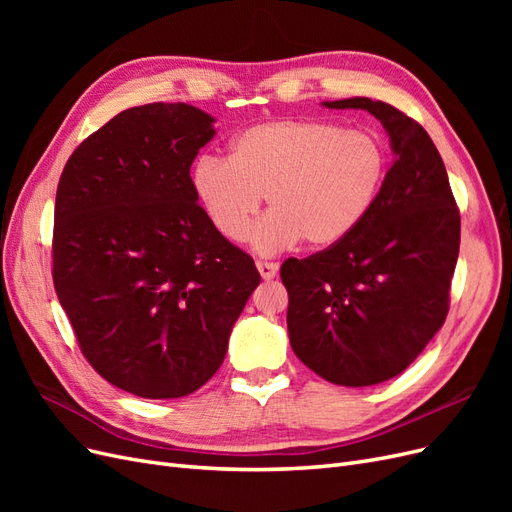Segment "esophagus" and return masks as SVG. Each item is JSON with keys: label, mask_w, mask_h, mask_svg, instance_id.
Returning a JSON list of instances; mask_svg holds the SVG:
<instances>
[{"label": "esophagus", "mask_w": 512, "mask_h": 512, "mask_svg": "<svg viewBox=\"0 0 512 512\" xmlns=\"http://www.w3.org/2000/svg\"><path fill=\"white\" fill-rule=\"evenodd\" d=\"M256 267H258V273H260V277L265 282L273 280V277L277 275V269H280V267L275 265V262H256Z\"/></svg>", "instance_id": "1"}]
</instances>
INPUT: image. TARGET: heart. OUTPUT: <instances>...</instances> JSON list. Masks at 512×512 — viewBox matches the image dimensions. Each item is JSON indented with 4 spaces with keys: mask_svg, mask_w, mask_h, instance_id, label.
I'll return each mask as SVG.
<instances>
[{
    "mask_svg": "<svg viewBox=\"0 0 512 512\" xmlns=\"http://www.w3.org/2000/svg\"><path fill=\"white\" fill-rule=\"evenodd\" d=\"M386 170L374 134L318 119H273L239 132L228 162L205 156L194 164L192 188L211 226L226 241H243L262 196L271 209L250 235L262 256L303 239L331 247L359 226Z\"/></svg>",
    "mask_w": 512,
    "mask_h": 512,
    "instance_id": "b5f03b06",
    "label": "heart"
}]
</instances>
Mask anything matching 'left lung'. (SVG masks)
Returning <instances> with one entry per match:
<instances>
[{"mask_svg": "<svg viewBox=\"0 0 512 512\" xmlns=\"http://www.w3.org/2000/svg\"><path fill=\"white\" fill-rule=\"evenodd\" d=\"M322 106L374 115L395 160L344 241L282 265L288 337L324 380L371 386L401 374L442 329L461 220L440 153L414 119L371 98Z\"/></svg>", "mask_w": 512, "mask_h": 512, "instance_id": "8db88e82", "label": "left lung"}]
</instances>
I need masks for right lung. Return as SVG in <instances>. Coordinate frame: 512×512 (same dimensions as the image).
I'll return each mask as SVG.
<instances>
[{
	"label": "right lung",
	"mask_w": 512,
	"mask_h": 512,
	"mask_svg": "<svg viewBox=\"0 0 512 512\" xmlns=\"http://www.w3.org/2000/svg\"><path fill=\"white\" fill-rule=\"evenodd\" d=\"M213 123L183 102L128 108L74 149L57 185V299L91 367L145 399L200 389L260 284L192 188Z\"/></svg>",
	"instance_id": "add662e5"
}]
</instances>
